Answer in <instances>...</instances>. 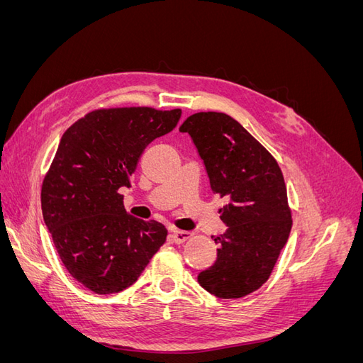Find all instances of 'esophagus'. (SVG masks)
Listing matches in <instances>:
<instances>
[{"instance_id":"esophagus-1","label":"esophagus","mask_w":363,"mask_h":363,"mask_svg":"<svg viewBox=\"0 0 363 363\" xmlns=\"http://www.w3.org/2000/svg\"><path fill=\"white\" fill-rule=\"evenodd\" d=\"M192 238L191 232H183V230H172L171 232V239L175 244H183L184 240H188Z\"/></svg>"}]
</instances>
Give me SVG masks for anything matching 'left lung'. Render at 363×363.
I'll return each mask as SVG.
<instances>
[{
    "instance_id": "1",
    "label": "left lung",
    "mask_w": 363,
    "mask_h": 363,
    "mask_svg": "<svg viewBox=\"0 0 363 363\" xmlns=\"http://www.w3.org/2000/svg\"><path fill=\"white\" fill-rule=\"evenodd\" d=\"M189 133L219 208L225 233L215 238L218 257L199 283L218 298H240L265 283L286 245L292 227L286 184L277 160L236 119L199 112L180 125Z\"/></svg>"
}]
</instances>
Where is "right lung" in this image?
I'll return each mask as SVG.
<instances>
[{"mask_svg": "<svg viewBox=\"0 0 363 363\" xmlns=\"http://www.w3.org/2000/svg\"><path fill=\"white\" fill-rule=\"evenodd\" d=\"M180 116V108H98L63 133L42 183V213L65 268L89 291L127 289L167 240L163 224L125 212L118 191Z\"/></svg>", "mask_w": 363, "mask_h": 363, "instance_id": "obj_1", "label": "right lung"}]
</instances>
